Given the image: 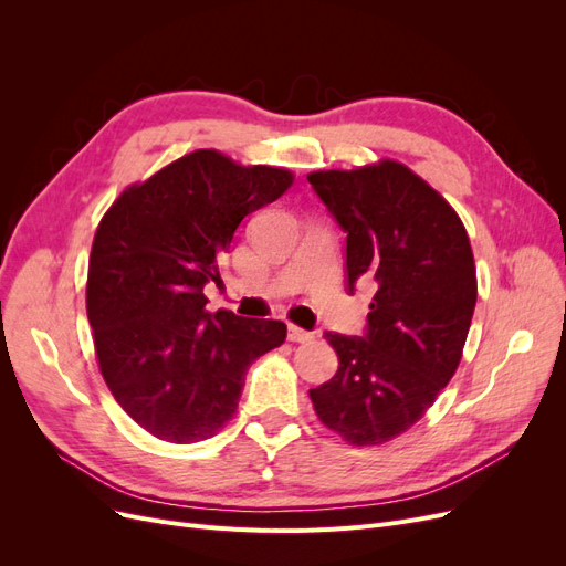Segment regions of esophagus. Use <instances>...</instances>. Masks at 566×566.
I'll return each mask as SVG.
<instances>
[{
  "label": "esophagus",
  "instance_id": "34e87169",
  "mask_svg": "<svg viewBox=\"0 0 566 566\" xmlns=\"http://www.w3.org/2000/svg\"><path fill=\"white\" fill-rule=\"evenodd\" d=\"M287 339L290 342H312L314 333L312 331H302V328H297V325H290V328H287Z\"/></svg>",
  "mask_w": 566,
  "mask_h": 566
}]
</instances>
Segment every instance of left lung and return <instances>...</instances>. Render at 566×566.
Wrapping results in <instances>:
<instances>
[{"instance_id": "left-lung-1", "label": "left lung", "mask_w": 566, "mask_h": 566, "mask_svg": "<svg viewBox=\"0 0 566 566\" xmlns=\"http://www.w3.org/2000/svg\"><path fill=\"white\" fill-rule=\"evenodd\" d=\"M347 233V293L375 283L364 337L323 333L333 380L310 389L316 416L354 447L406 432L460 364L476 304L470 238L430 184L394 160L310 175Z\"/></svg>"}]
</instances>
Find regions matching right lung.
Returning <instances> with one entry per match:
<instances>
[{
  "instance_id": "add662e5",
  "label": "right lung",
  "mask_w": 566,
  "mask_h": 566,
  "mask_svg": "<svg viewBox=\"0 0 566 566\" xmlns=\"http://www.w3.org/2000/svg\"><path fill=\"white\" fill-rule=\"evenodd\" d=\"M285 169L196 150L132 186L101 219L87 316L101 375L125 413L163 441L212 437L248 368L281 347L285 323L205 310L208 283L254 210L285 193Z\"/></svg>"
}]
</instances>
